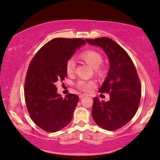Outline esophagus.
<instances>
[{
  "label": "esophagus",
  "instance_id": "1",
  "mask_svg": "<svg viewBox=\"0 0 160 160\" xmlns=\"http://www.w3.org/2000/svg\"><path fill=\"white\" fill-rule=\"evenodd\" d=\"M87 95H86V94H80L79 95V98H84V97L87 96Z\"/></svg>",
  "mask_w": 160,
  "mask_h": 160
}]
</instances>
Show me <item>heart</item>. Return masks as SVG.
<instances>
[{
	"label": "heart",
	"instance_id": "obj_1",
	"mask_svg": "<svg viewBox=\"0 0 160 160\" xmlns=\"http://www.w3.org/2000/svg\"><path fill=\"white\" fill-rule=\"evenodd\" d=\"M80 58L82 60L88 63L90 67L93 69H95V71L98 74H102L103 70L101 69L100 66L103 62L102 56L98 51H95L94 50H88L82 52L80 54ZM76 68V62L72 58H70L66 62V71L68 74H72L74 72ZM76 86L78 89L83 91H89L92 87L95 86V82L90 81L87 82L84 80L78 81Z\"/></svg>",
	"mask_w": 160,
	"mask_h": 160
}]
</instances>
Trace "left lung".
I'll return each instance as SVG.
<instances>
[{"mask_svg":"<svg viewBox=\"0 0 160 160\" xmlns=\"http://www.w3.org/2000/svg\"><path fill=\"white\" fill-rule=\"evenodd\" d=\"M90 45L100 47L107 54L109 69L99 91L109 94L105 102L93 98L92 115L97 125L114 131L128 123L138 111L141 86L133 62L123 48L108 37L85 39Z\"/></svg>","mask_w":160,"mask_h":160,"instance_id":"1","label":"left lung"}]
</instances>
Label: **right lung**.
I'll list each match as a JSON object with an SVG mask.
<instances>
[{
  "label": "right lung",
  "mask_w": 160,
  "mask_h": 160,
  "mask_svg": "<svg viewBox=\"0 0 160 160\" xmlns=\"http://www.w3.org/2000/svg\"><path fill=\"white\" fill-rule=\"evenodd\" d=\"M85 44L82 39H53L31 62L25 82V100L32 120L45 132H58L71 121L79 98L69 93L63 98L57 93L56 84L65 80L66 62Z\"/></svg>",
  "instance_id": "1"
}]
</instances>
